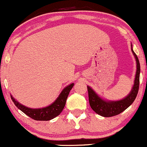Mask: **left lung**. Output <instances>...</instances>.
I'll return each instance as SVG.
<instances>
[{
  "mask_svg": "<svg viewBox=\"0 0 147 147\" xmlns=\"http://www.w3.org/2000/svg\"><path fill=\"white\" fill-rule=\"evenodd\" d=\"M131 51L136 60L137 63V70H136V77H135L134 85L132 88L130 93L125 98L119 101H107L101 98L97 93L92 90L90 86H88V92L89 104L91 109L96 113L103 117H109L117 115L125 111L129 107L137 97L140 85V65L137 55L133 50L131 45Z\"/></svg>",
  "mask_w": 147,
  "mask_h": 147,
  "instance_id": "obj_1",
  "label": "left lung"
}]
</instances>
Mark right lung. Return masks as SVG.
Segmentation results:
<instances>
[{
    "instance_id": "obj_1",
    "label": "right lung",
    "mask_w": 147,
    "mask_h": 147,
    "mask_svg": "<svg viewBox=\"0 0 147 147\" xmlns=\"http://www.w3.org/2000/svg\"><path fill=\"white\" fill-rule=\"evenodd\" d=\"M72 83L68 86L64 88L57 99L50 106L41 109H30L22 105L11 95V100L14 103L16 107L20 109L25 115L29 116L32 119L38 121H48L58 116L63 111L65 105L66 99L68 98L69 92L73 87Z\"/></svg>"
}]
</instances>
